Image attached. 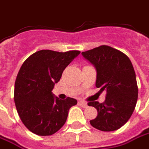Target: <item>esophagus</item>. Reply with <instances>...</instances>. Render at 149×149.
I'll list each match as a JSON object with an SVG mask.
<instances>
[{
    "label": "esophagus",
    "mask_w": 149,
    "mask_h": 149,
    "mask_svg": "<svg viewBox=\"0 0 149 149\" xmlns=\"http://www.w3.org/2000/svg\"><path fill=\"white\" fill-rule=\"evenodd\" d=\"M78 104H79V105L81 107H82V108H84V109H85V108H87L88 107V104L86 102H84V101H83V100H80L79 102H78Z\"/></svg>",
    "instance_id": "34e87169"
}]
</instances>
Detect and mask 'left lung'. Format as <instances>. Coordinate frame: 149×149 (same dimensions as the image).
Wrapping results in <instances>:
<instances>
[{"instance_id":"1","label":"left lung","mask_w":149,"mask_h":149,"mask_svg":"<svg viewBox=\"0 0 149 149\" xmlns=\"http://www.w3.org/2000/svg\"><path fill=\"white\" fill-rule=\"evenodd\" d=\"M81 54L96 68L97 88L100 93L106 92L104 103L88 104L98 112L97 117L90 120L91 125L100 131L117 130L131 117L137 101V83L131 61L125 53L108 45Z\"/></svg>"}]
</instances>
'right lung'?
Wrapping results in <instances>:
<instances>
[{
    "mask_svg": "<svg viewBox=\"0 0 149 149\" xmlns=\"http://www.w3.org/2000/svg\"><path fill=\"white\" fill-rule=\"evenodd\" d=\"M81 53L40 50L20 68L15 82L14 101L26 128L38 136H50L65 125L70 108L77 104L71 97L61 100L52 93L65 68Z\"/></svg>",
    "mask_w": 149,
    "mask_h": 149,
    "instance_id": "1",
    "label": "right lung"
}]
</instances>
